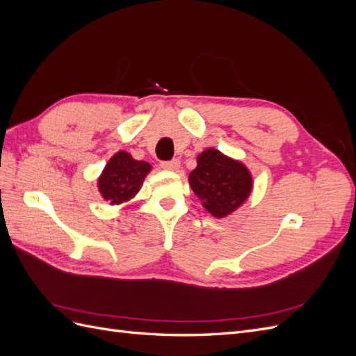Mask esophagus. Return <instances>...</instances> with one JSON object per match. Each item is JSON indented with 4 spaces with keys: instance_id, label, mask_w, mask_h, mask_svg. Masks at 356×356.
Segmentation results:
<instances>
[{
    "instance_id": "esophagus-1",
    "label": "esophagus",
    "mask_w": 356,
    "mask_h": 356,
    "mask_svg": "<svg viewBox=\"0 0 356 356\" xmlns=\"http://www.w3.org/2000/svg\"><path fill=\"white\" fill-rule=\"evenodd\" d=\"M160 166L163 169H169V170H177L179 168V160L178 159H172V160H163L160 161Z\"/></svg>"
}]
</instances>
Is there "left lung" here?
<instances>
[{
    "instance_id": "left-lung-1",
    "label": "left lung",
    "mask_w": 356,
    "mask_h": 356,
    "mask_svg": "<svg viewBox=\"0 0 356 356\" xmlns=\"http://www.w3.org/2000/svg\"><path fill=\"white\" fill-rule=\"evenodd\" d=\"M188 179L203 207L218 218L241 207L252 187L248 169L213 148L204 149L197 157V168Z\"/></svg>"
}]
</instances>
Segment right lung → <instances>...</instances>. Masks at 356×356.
<instances>
[{
    "instance_id": "1",
    "label": "right lung",
    "mask_w": 356,
    "mask_h": 356,
    "mask_svg": "<svg viewBox=\"0 0 356 356\" xmlns=\"http://www.w3.org/2000/svg\"><path fill=\"white\" fill-rule=\"evenodd\" d=\"M152 169L147 161L134 160L124 152L111 157L99 178V191L111 204L131 199L141 187L145 175Z\"/></svg>"
}]
</instances>
